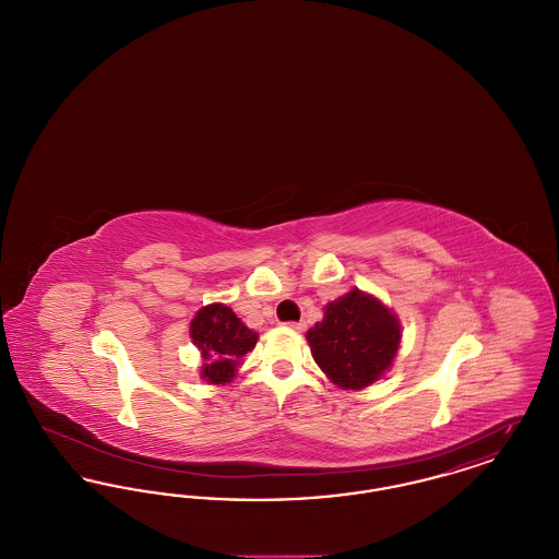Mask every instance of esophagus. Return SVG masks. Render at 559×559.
Masks as SVG:
<instances>
[{"label":"esophagus","mask_w":559,"mask_h":559,"mask_svg":"<svg viewBox=\"0 0 559 559\" xmlns=\"http://www.w3.org/2000/svg\"><path fill=\"white\" fill-rule=\"evenodd\" d=\"M287 326L293 329V331H304V329H306V322H289Z\"/></svg>","instance_id":"34e87169"}]
</instances>
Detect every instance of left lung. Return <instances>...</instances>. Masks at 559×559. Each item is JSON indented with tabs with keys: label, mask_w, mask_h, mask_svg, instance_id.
Segmentation results:
<instances>
[{
	"label": "left lung",
	"mask_w": 559,
	"mask_h": 559,
	"mask_svg": "<svg viewBox=\"0 0 559 559\" xmlns=\"http://www.w3.org/2000/svg\"><path fill=\"white\" fill-rule=\"evenodd\" d=\"M400 320L377 297L352 289L324 308L306 340L322 372L344 390H362L399 354Z\"/></svg>",
	"instance_id": "obj_1"
}]
</instances>
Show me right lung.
I'll return each instance as SVG.
<instances>
[{
    "mask_svg": "<svg viewBox=\"0 0 559 559\" xmlns=\"http://www.w3.org/2000/svg\"><path fill=\"white\" fill-rule=\"evenodd\" d=\"M190 337L203 358L201 379L213 385L230 383L240 358L258 344V333L245 326L233 308L224 304L201 308L190 322Z\"/></svg>",
    "mask_w": 559,
    "mask_h": 559,
    "instance_id": "1",
    "label": "right lung"
}]
</instances>
